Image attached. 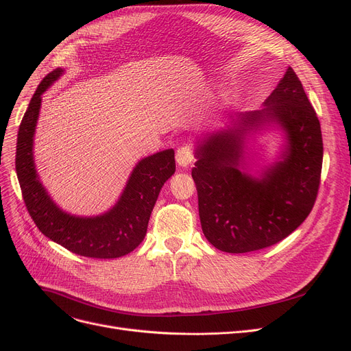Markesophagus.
<instances>
[{
    "label": "esophagus",
    "instance_id": "esophagus-1",
    "mask_svg": "<svg viewBox=\"0 0 351 351\" xmlns=\"http://www.w3.org/2000/svg\"><path fill=\"white\" fill-rule=\"evenodd\" d=\"M193 160V147L192 145H183L180 147H178L176 151V163L179 166H183L186 168Z\"/></svg>",
    "mask_w": 351,
    "mask_h": 351
}]
</instances>
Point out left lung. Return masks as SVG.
<instances>
[{"label": "left lung", "mask_w": 351, "mask_h": 351, "mask_svg": "<svg viewBox=\"0 0 351 351\" xmlns=\"http://www.w3.org/2000/svg\"><path fill=\"white\" fill-rule=\"evenodd\" d=\"M262 110L239 115V126L208 135L196 147V183L204 234L219 250L247 253L279 243L296 230L317 197L323 139L320 122L293 68ZM278 123L288 145L282 160L256 180L241 169L243 135Z\"/></svg>", "instance_id": "1"}]
</instances>
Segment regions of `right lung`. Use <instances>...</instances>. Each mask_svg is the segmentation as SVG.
I'll return each mask as SVG.
<instances>
[{"label":"right lung","instance_id":"1","mask_svg":"<svg viewBox=\"0 0 351 351\" xmlns=\"http://www.w3.org/2000/svg\"><path fill=\"white\" fill-rule=\"evenodd\" d=\"M62 72L61 68L53 69L41 81L18 129L15 155L18 182L27 210L41 233L75 254L94 259H115L131 253L143 241L163 183L175 173V152L166 149L142 159L117 205L106 213L80 217L62 212L41 185L32 156L41 95Z\"/></svg>","mask_w":351,"mask_h":351}]
</instances>
